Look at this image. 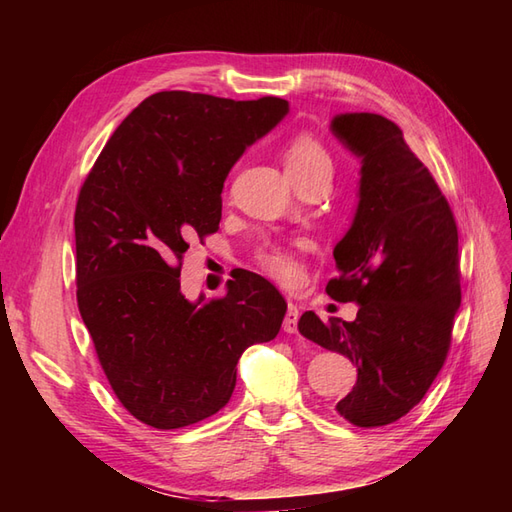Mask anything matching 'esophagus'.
I'll return each instance as SVG.
<instances>
[{"label": "esophagus", "instance_id": "1", "mask_svg": "<svg viewBox=\"0 0 512 512\" xmlns=\"http://www.w3.org/2000/svg\"><path fill=\"white\" fill-rule=\"evenodd\" d=\"M299 307L294 303H288V312H286V318H284V331L286 333H297V324H299Z\"/></svg>", "mask_w": 512, "mask_h": 512}]
</instances>
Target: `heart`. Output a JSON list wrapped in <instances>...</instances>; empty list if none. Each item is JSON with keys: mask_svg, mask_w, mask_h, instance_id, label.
I'll return each instance as SVG.
<instances>
[{"mask_svg": "<svg viewBox=\"0 0 512 512\" xmlns=\"http://www.w3.org/2000/svg\"><path fill=\"white\" fill-rule=\"evenodd\" d=\"M284 162L290 177L301 183L307 177L318 173H331L333 160L318 138L309 132H299L290 136V141L284 147ZM256 265L265 271L271 280L280 282L282 286H294L303 275V260L299 252L282 243H265L258 247Z\"/></svg>", "mask_w": 512, "mask_h": 512, "instance_id": "b5f03b06", "label": "heart"}]
</instances>
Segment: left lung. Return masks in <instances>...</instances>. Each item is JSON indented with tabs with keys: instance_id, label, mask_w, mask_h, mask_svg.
Masks as SVG:
<instances>
[{
	"instance_id": "1",
	"label": "left lung",
	"mask_w": 512,
	"mask_h": 512,
	"mask_svg": "<svg viewBox=\"0 0 512 512\" xmlns=\"http://www.w3.org/2000/svg\"><path fill=\"white\" fill-rule=\"evenodd\" d=\"M339 141L361 158V200L335 245V301H356V320L305 312L299 331L359 367L335 410L356 427H382L425 397L451 348L461 303L459 235L446 196L397 123L374 113L333 119Z\"/></svg>"
}]
</instances>
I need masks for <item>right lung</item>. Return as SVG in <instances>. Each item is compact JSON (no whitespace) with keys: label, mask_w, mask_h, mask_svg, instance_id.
<instances>
[{"label":"right lung","mask_w":512,"mask_h":512,"mask_svg":"<svg viewBox=\"0 0 512 512\" xmlns=\"http://www.w3.org/2000/svg\"><path fill=\"white\" fill-rule=\"evenodd\" d=\"M288 113L275 96L158 91L108 138L74 211L76 303L113 393L138 421L179 429L222 410L245 348L280 333L286 301L245 271L190 303L181 262L218 232L222 188L245 147Z\"/></svg>","instance_id":"right-lung-1"}]
</instances>
